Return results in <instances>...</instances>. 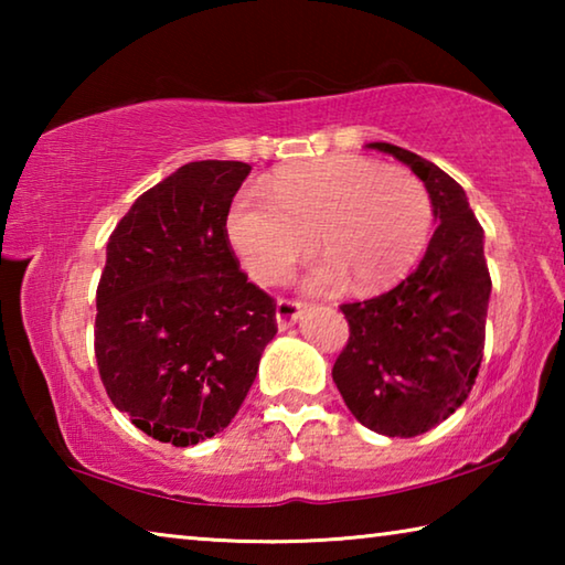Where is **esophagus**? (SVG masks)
I'll return each instance as SVG.
<instances>
[{
	"label": "esophagus",
	"instance_id": "34e87169",
	"mask_svg": "<svg viewBox=\"0 0 565 565\" xmlns=\"http://www.w3.org/2000/svg\"><path fill=\"white\" fill-rule=\"evenodd\" d=\"M301 311H303V301L279 299V303H276V323H279V329H289L291 323L299 321Z\"/></svg>",
	"mask_w": 565,
	"mask_h": 565
}]
</instances>
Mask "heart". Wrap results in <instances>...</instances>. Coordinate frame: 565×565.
<instances>
[{
  "mask_svg": "<svg viewBox=\"0 0 565 565\" xmlns=\"http://www.w3.org/2000/svg\"><path fill=\"white\" fill-rule=\"evenodd\" d=\"M424 181L376 159L331 154L281 169L269 194L244 189L226 212V236L254 281L281 284L317 246L323 259L306 274L313 291L351 281L379 291L398 281L431 228Z\"/></svg>",
  "mask_w": 565,
  "mask_h": 565,
  "instance_id": "heart-1",
  "label": "heart"
}]
</instances>
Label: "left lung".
Returning <instances> with one entry per match:
<instances>
[{"instance_id":"obj_1","label":"left lung","mask_w":565,"mask_h":565,"mask_svg":"<svg viewBox=\"0 0 565 565\" xmlns=\"http://www.w3.org/2000/svg\"><path fill=\"white\" fill-rule=\"evenodd\" d=\"M411 167L431 194L438 226L404 281L366 301L341 303L349 341L331 376L356 420L411 438L463 404L483 361L491 274L483 228L446 171L386 141L369 145Z\"/></svg>"}]
</instances>
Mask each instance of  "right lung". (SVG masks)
Wrapping results in <instances>:
<instances>
[{
	"mask_svg": "<svg viewBox=\"0 0 565 565\" xmlns=\"http://www.w3.org/2000/svg\"><path fill=\"white\" fill-rule=\"evenodd\" d=\"M252 167L191 161L114 228L94 356L111 404L147 436L194 446L232 424L276 337V301L238 269L226 212Z\"/></svg>",
	"mask_w": 565,
	"mask_h": 565,
	"instance_id": "1",
	"label": "right lung"
}]
</instances>
